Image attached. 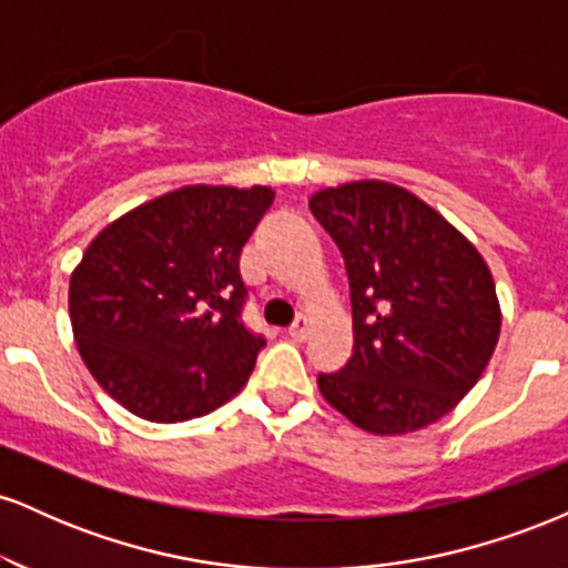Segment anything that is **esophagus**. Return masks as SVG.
Listing matches in <instances>:
<instances>
[{"label": "esophagus", "instance_id": "esophagus-1", "mask_svg": "<svg viewBox=\"0 0 568 568\" xmlns=\"http://www.w3.org/2000/svg\"><path fill=\"white\" fill-rule=\"evenodd\" d=\"M288 336L293 338V342H304V338L310 336V317L298 315L296 323H293L288 328Z\"/></svg>", "mask_w": 568, "mask_h": 568}]
</instances>
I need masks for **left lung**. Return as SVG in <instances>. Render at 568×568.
Returning <instances> with one entry per match:
<instances>
[{
	"label": "left lung",
	"mask_w": 568,
	"mask_h": 568,
	"mask_svg": "<svg viewBox=\"0 0 568 568\" xmlns=\"http://www.w3.org/2000/svg\"><path fill=\"white\" fill-rule=\"evenodd\" d=\"M344 256L352 357L317 376L325 400L374 435H403L446 416L491 361L501 312L475 245L416 194L352 181L310 200Z\"/></svg>",
	"instance_id": "8db88e82"
}]
</instances>
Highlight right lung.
Masks as SVG:
<instances>
[{
  "label": "right lung",
  "instance_id": "obj_1",
  "mask_svg": "<svg viewBox=\"0 0 568 568\" xmlns=\"http://www.w3.org/2000/svg\"><path fill=\"white\" fill-rule=\"evenodd\" d=\"M272 200L270 186H184L88 245L69 283L71 328L130 414L173 425L243 389L266 342L243 323L240 253Z\"/></svg>",
  "mask_w": 568,
  "mask_h": 568
}]
</instances>
